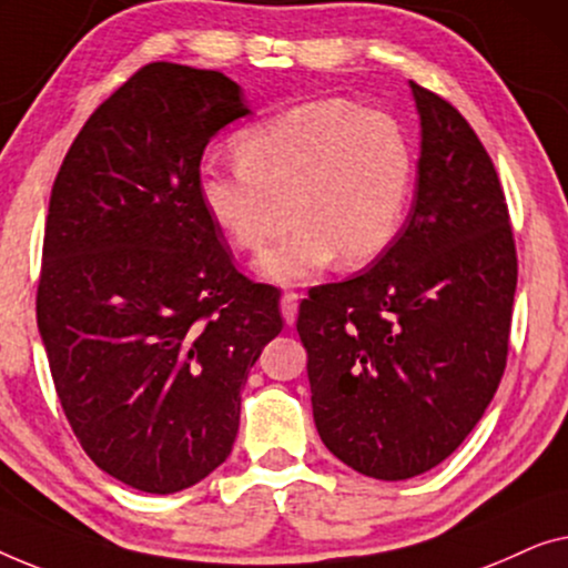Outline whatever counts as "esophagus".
Masks as SVG:
<instances>
[{
  "label": "esophagus",
  "instance_id": "34e87169",
  "mask_svg": "<svg viewBox=\"0 0 568 568\" xmlns=\"http://www.w3.org/2000/svg\"><path fill=\"white\" fill-rule=\"evenodd\" d=\"M281 314H283L287 326L295 324V316H298V295H295V293L283 295V298H281Z\"/></svg>",
  "mask_w": 568,
  "mask_h": 568
}]
</instances>
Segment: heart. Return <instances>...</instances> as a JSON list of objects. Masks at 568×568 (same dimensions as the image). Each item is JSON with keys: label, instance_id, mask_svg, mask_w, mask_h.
<instances>
[{"label": "heart", "instance_id": "heart-1", "mask_svg": "<svg viewBox=\"0 0 568 568\" xmlns=\"http://www.w3.org/2000/svg\"><path fill=\"white\" fill-rule=\"evenodd\" d=\"M236 162L205 159L197 201L236 250L267 242L285 201L293 229L257 260L270 283H303L342 260L381 257L404 226L414 146L398 118L345 98L293 105L236 135Z\"/></svg>", "mask_w": 568, "mask_h": 568}]
</instances>
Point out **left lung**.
<instances>
[{"label": "left lung", "instance_id": "1", "mask_svg": "<svg viewBox=\"0 0 568 568\" xmlns=\"http://www.w3.org/2000/svg\"><path fill=\"white\" fill-rule=\"evenodd\" d=\"M412 84L417 190L371 270L298 311L322 443L357 474L404 481L443 463L497 394L517 254L497 170L458 110Z\"/></svg>", "mask_w": 568, "mask_h": 568}]
</instances>
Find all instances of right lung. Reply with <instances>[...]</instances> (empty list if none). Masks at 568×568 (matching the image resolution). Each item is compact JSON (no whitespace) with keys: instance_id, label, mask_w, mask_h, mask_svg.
I'll return each instance as SVG.
<instances>
[{"instance_id":"right-lung-1","label":"right lung","mask_w":568,"mask_h":568,"mask_svg":"<svg viewBox=\"0 0 568 568\" xmlns=\"http://www.w3.org/2000/svg\"><path fill=\"white\" fill-rule=\"evenodd\" d=\"M221 71H135L71 143L38 283L53 386L84 453L146 494L229 458L242 388L283 329L281 293L239 273L197 201L207 141L250 115Z\"/></svg>"}]
</instances>
